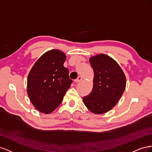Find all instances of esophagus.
Segmentation results:
<instances>
[{"label":"esophagus","mask_w":152,"mask_h":152,"mask_svg":"<svg viewBox=\"0 0 152 152\" xmlns=\"http://www.w3.org/2000/svg\"><path fill=\"white\" fill-rule=\"evenodd\" d=\"M82 80V77H79L77 78V79L75 80V82H76V83H78V82H79L80 81H81Z\"/></svg>","instance_id":"34e87169"}]
</instances>
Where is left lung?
I'll list each match as a JSON object with an SVG mask.
<instances>
[{
    "mask_svg": "<svg viewBox=\"0 0 152 152\" xmlns=\"http://www.w3.org/2000/svg\"><path fill=\"white\" fill-rule=\"evenodd\" d=\"M93 69V87L83 98L84 103L94 114L110 111L121 99L126 86V78L116 61L107 54H99L89 59Z\"/></svg>",
    "mask_w": 152,
    "mask_h": 152,
    "instance_id": "1",
    "label": "left lung"
}]
</instances>
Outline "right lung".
<instances>
[{
  "label": "right lung",
  "instance_id": "right-lung-1",
  "mask_svg": "<svg viewBox=\"0 0 152 152\" xmlns=\"http://www.w3.org/2000/svg\"><path fill=\"white\" fill-rule=\"evenodd\" d=\"M66 55L58 49L42 54L35 62L27 79V93L34 107L41 113L53 112L62 102L72 80L63 66Z\"/></svg>",
  "mask_w": 152,
  "mask_h": 152
}]
</instances>
